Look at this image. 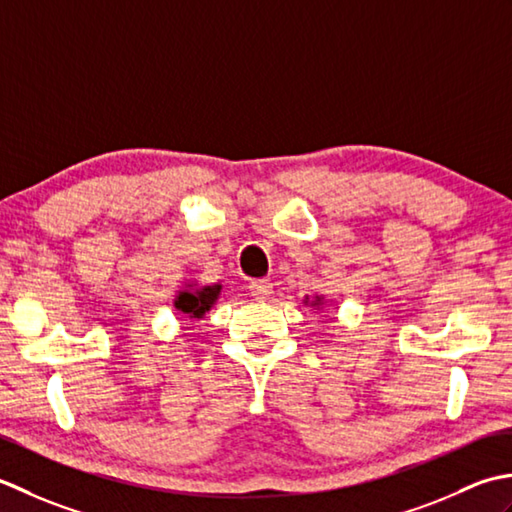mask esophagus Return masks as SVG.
<instances>
[{
	"label": "esophagus",
	"instance_id": "obj_1",
	"mask_svg": "<svg viewBox=\"0 0 512 512\" xmlns=\"http://www.w3.org/2000/svg\"><path fill=\"white\" fill-rule=\"evenodd\" d=\"M271 289H274V285H271V280L267 278H258L249 283V291H252L254 298H267L271 294Z\"/></svg>",
	"mask_w": 512,
	"mask_h": 512
}]
</instances>
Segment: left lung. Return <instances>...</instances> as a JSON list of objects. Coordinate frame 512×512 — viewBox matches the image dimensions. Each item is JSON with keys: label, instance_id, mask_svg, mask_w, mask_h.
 Wrapping results in <instances>:
<instances>
[{"label": "left lung", "instance_id": "1", "mask_svg": "<svg viewBox=\"0 0 512 512\" xmlns=\"http://www.w3.org/2000/svg\"><path fill=\"white\" fill-rule=\"evenodd\" d=\"M307 300H309V298H307ZM307 300H305V302H307ZM316 305H322V298L316 296V300H311V307H316Z\"/></svg>", "mask_w": 512, "mask_h": 512}]
</instances>
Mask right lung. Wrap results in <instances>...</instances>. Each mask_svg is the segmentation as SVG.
<instances>
[{
	"instance_id": "add662e5",
	"label": "right lung",
	"mask_w": 512,
	"mask_h": 512,
	"mask_svg": "<svg viewBox=\"0 0 512 512\" xmlns=\"http://www.w3.org/2000/svg\"><path fill=\"white\" fill-rule=\"evenodd\" d=\"M218 294H221V285H205L194 289L192 285H187V289L179 291V296H176L174 307L179 309L185 318L198 320L212 309V305L218 300Z\"/></svg>"
}]
</instances>
